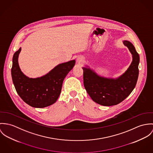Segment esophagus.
<instances>
[{"label":"esophagus","mask_w":153,"mask_h":153,"mask_svg":"<svg viewBox=\"0 0 153 153\" xmlns=\"http://www.w3.org/2000/svg\"><path fill=\"white\" fill-rule=\"evenodd\" d=\"M77 62H78L79 63H83V59L82 57L77 58Z\"/></svg>","instance_id":"1"}]
</instances>
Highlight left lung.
<instances>
[{
    "instance_id": "left-lung-1",
    "label": "left lung",
    "mask_w": 153,
    "mask_h": 153,
    "mask_svg": "<svg viewBox=\"0 0 153 153\" xmlns=\"http://www.w3.org/2000/svg\"><path fill=\"white\" fill-rule=\"evenodd\" d=\"M133 54V62L128 70L117 79L99 76L89 68H83L85 88L94 102L105 106L118 104L126 99L136 86L138 77L140 57L134 46L128 41H124Z\"/></svg>"
}]
</instances>
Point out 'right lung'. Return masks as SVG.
<instances>
[{"mask_svg":"<svg viewBox=\"0 0 153 153\" xmlns=\"http://www.w3.org/2000/svg\"><path fill=\"white\" fill-rule=\"evenodd\" d=\"M21 48L13 57L12 77L17 94L29 105L43 108L54 103L61 93L63 82L75 65V60L60 64L46 75L36 79L26 77L20 70L18 56Z\"/></svg>","mask_w":153,"mask_h":153,"instance_id":"obj_1","label":"right lung"}]
</instances>
